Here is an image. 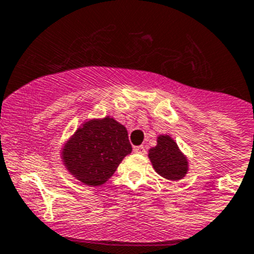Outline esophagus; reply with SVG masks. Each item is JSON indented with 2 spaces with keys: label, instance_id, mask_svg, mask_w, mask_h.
<instances>
[{
  "label": "esophagus",
  "instance_id": "esophagus-1",
  "mask_svg": "<svg viewBox=\"0 0 254 254\" xmlns=\"http://www.w3.org/2000/svg\"><path fill=\"white\" fill-rule=\"evenodd\" d=\"M134 151L136 154H145V146H143V145H140V146H135L134 148Z\"/></svg>",
  "mask_w": 254,
  "mask_h": 254
}]
</instances>
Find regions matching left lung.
<instances>
[{
    "label": "left lung",
    "instance_id": "left-lung-1",
    "mask_svg": "<svg viewBox=\"0 0 254 254\" xmlns=\"http://www.w3.org/2000/svg\"><path fill=\"white\" fill-rule=\"evenodd\" d=\"M148 156L154 170L168 181H181L189 170L188 158L168 134L158 135L156 145L149 149Z\"/></svg>",
    "mask_w": 254,
    "mask_h": 254
}]
</instances>
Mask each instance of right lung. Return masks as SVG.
I'll list each match as a JSON object with an SVG mask.
<instances>
[{"label": "right lung", "mask_w": 254, "mask_h": 254, "mask_svg": "<svg viewBox=\"0 0 254 254\" xmlns=\"http://www.w3.org/2000/svg\"><path fill=\"white\" fill-rule=\"evenodd\" d=\"M60 153L63 164L75 179L85 186L99 187L113 177L131 153V145L127 127L113 116H105L80 124Z\"/></svg>", "instance_id": "obj_1"}]
</instances>
